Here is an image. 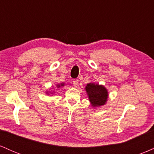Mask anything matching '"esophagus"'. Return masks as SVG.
<instances>
[{
    "instance_id": "esophagus-1",
    "label": "esophagus",
    "mask_w": 154,
    "mask_h": 154,
    "mask_svg": "<svg viewBox=\"0 0 154 154\" xmlns=\"http://www.w3.org/2000/svg\"><path fill=\"white\" fill-rule=\"evenodd\" d=\"M78 79H74L73 81H72V83H73V85L75 86V87H77V85H78Z\"/></svg>"
}]
</instances>
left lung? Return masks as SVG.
<instances>
[{
	"instance_id": "left-lung-1",
	"label": "left lung",
	"mask_w": 154,
	"mask_h": 154,
	"mask_svg": "<svg viewBox=\"0 0 154 154\" xmlns=\"http://www.w3.org/2000/svg\"><path fill=\"white\" fill-rule=\"evenodd\" d=\"M90 102L93 107L103 106L108 99V91L104 86L96 83H88L85 87Z\"/></svg>"
}]
</instances>
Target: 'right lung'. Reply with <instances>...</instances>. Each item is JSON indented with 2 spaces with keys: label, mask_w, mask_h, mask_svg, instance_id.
Segmentation results:
<instances>
[{
  "label": "right lung",
  "mask_w": 154,
  "mask_h": 154,
  "mask_svg": "<svg viewBox=\"0 0 154 154\" xmlns=\"http://www.w3.org/2000/svg\"><path fill=\"white\" fill-rule=\"evenodd\" d=\"M63 85H64V83H61V84L57 85V87H58V88H59L61 87V86H63ZM47 93H48V92H47Z\"/></svg>",
  "instance_id": "right-lung-1"
}]
</instances>
